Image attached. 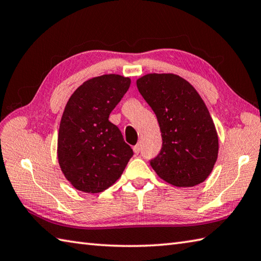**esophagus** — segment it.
I'll list each match as a JSON object with an SVG mask.
<instances>
[{
    "label": "esophagus",
    "instance_id": "1",
    "mask_svg": "<svg viewBox=\"0 0 261 261\" xmlns=\"http://www.w3.org/2000/svg\"><path fill=\"white\" fill-rule=\"evenodd\" d=\"M134 151H135V154H139V152H140V145L139 144L134 147Z\"/></svg>",
    "mask_w": 261,
    "mask_h": 261
}]
</instances>
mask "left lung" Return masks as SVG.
Segmentation results:
<instances>
[{"instance_id":"8db88e82","label":"left lung","mask_w":261,"mask_h":261,"mask_svg":"<svg viewBox=\"0 0 261 261\" xmlns=\"http://www.w3.org/2000/svg\"><path fill=\"white\" fill-rule=\"evenodd\" d=\"M137 88L155 112L163 146L150 162L162 180L178 188L200 185L218 156V136L205 101L189 81L174 73H148Z\"/></svg>"}]
</instances>
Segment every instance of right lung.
Instances as JSON below:
<instances>
[{"mask_svg":"<svg viewBox=\"0 0 261 261\" xmlns=\"http://www.w3.org/2000/svg\"><path fill=\"white\" fill-rule=\"evenodd\" d=\"M120 74L95 76L70 96L61 119L58 160L63 175L76 190L99 193L121 177L134 155L109 116L129 89Z\"/></svg>","mask_w":261,"mask_h":261,"instance_id":"obj_1","label":"right lung"}]
</instances>
